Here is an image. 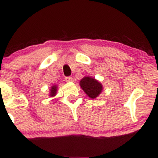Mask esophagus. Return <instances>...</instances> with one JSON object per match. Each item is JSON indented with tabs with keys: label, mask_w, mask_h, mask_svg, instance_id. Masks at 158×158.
<instances>
[{
	"label": "esophagus",
	"mask_w": 158,
	"mask_h": 158,
	"mask_svg": "<svg viewBox=\"0 0 158 158\" xmlns=\"http://www.w3.org/2000/svg\"><path fill=\"white\" fill-rule=\"evenodd\" d=\"M65 81H66L67 82H73V79L72 77H65Z\"/></svg>",
	"instance_id": "34e87169"
}]
</instances>
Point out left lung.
Here are the masks:
<instances>
[{
  "label": "left lung",
  "instance_id": "left-lung-1",
  "mask_svg": "<svg viewBox=\"0 0 158 158\" xmlns=\"http://www.w3.org/2000/svg\"><path fill=\"white\" fill-rule=\"evenodd\" d=\"M79 85L83 91L91 99H96L99 97L103 90L102 83L91 77H85L82 78L79 81Z\"/></svg>",
  "mask_w": 158,
  "mask_h": 158
}]
</instances>
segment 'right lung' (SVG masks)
<instances>
[{
  "label": "right lung",
  "instance_id": "right-lung-1",
  "mask_svg": "<svg viewBox=\"0 0 158 158\" xmlns=\"http://www.w3.org/2000/svg\"><path fill=\"white\" fill-rule=\"evenodd\" d=\"M57 90H58V85H52V86H51V88H50L49 96H50V97H55L56 94H57Z\"/></svg>",
  "mask_w": 158,
  "mask_h": 158
}]
</instances>
